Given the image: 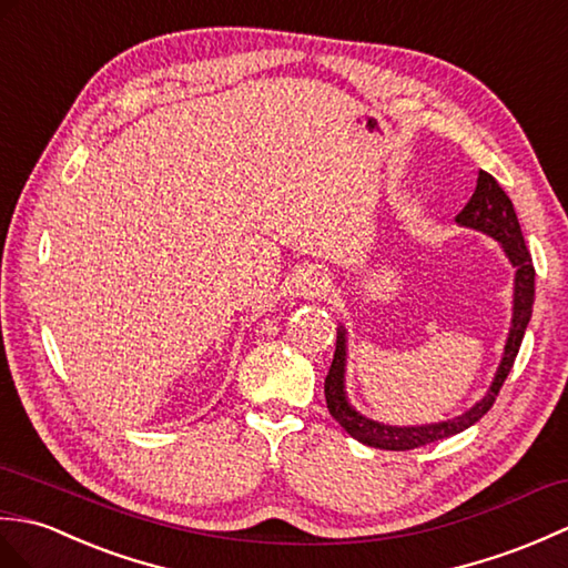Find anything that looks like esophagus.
<instances>
[{
    "instance_id": "esophagus-1",
    "label": "esophagus",
    "mask_w": 568,
    "mask_h": 568,
    "mask_svg": "<svg viewBox=\"0 0 568 568\" xmlns=\"http://www.w3.org/2000/svg\"><path fill=\"white\" fill-rule=\"evenodd\" d=\"M296 286H298L301 294L321 296V294L327 292V288H331V280H327V276L323 272H318V270H308V272H304V274L298 276Z\"/></svg>"
}]
</instances>
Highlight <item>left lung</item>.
<instances>
[{"label": "left lung", "instance_id": "left-lung-1", "mask_svg": "<svg viewBox=\"0 0 568 568\" xmlns=\"http://www.w3.org/2000/svg\"><path fill=\"white\" fill-rule=\"evenodd\" d=\"M457 223L464 229H474L478 233H486L488 237L498 241V245L506 252L508 262L515 267V280H513V318H510V331L506 347H503V357L498 369L494 374V382H490L486 394L478 398L469 410L462 415H455L449 420L439 423H425V425H388L372 420L367 415H362L355 406H352L345 390V374H347V327L339 323L337 325V345H335V357L331 364V372L325 376V400L327 410H331L333 418L343 425V430L355 437L357 443L376 447V449H394V452H406L423 445L437 443V439H445L457 435L466 427L478 423L484 415L494 406L498 390L503 382L508 379L513 369V362L518 357V349L523 343L525 327L532 318V304H535V267L532 257L525 247L523 231L518 216H515L513 201L508 194L503 192L500 184L490 178L488 172H478L476 189L469 199V204L462 209L457 216Z\"/></svg>", "mask_w": 568, "mask_h": 568}]
</instances>
